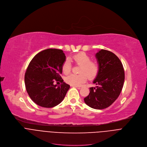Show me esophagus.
Here are the masks:
<instances>
[{
	"mask_svg": "<svg viewBox=\"0 0 147 147\" xmlns=\"http://www.w3.org/2000/svg\"><path fill=\"white\" fill-rule=\"evenodd\" d=\"M75 87H76L77 88H78V89H81V87H82V86H74Z\"/></svg>",
	"mask_w": 147,
	"mask_h": 147,
	"instance_id": "34e87169",
	"label": "esophagus"
}]
</instances>
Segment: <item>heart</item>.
<instances>
[{"mask_svg": "<svg viewBox=\"0 0 147 147\" xmlns=\"http://www.w3.org/2000/svg\"><path fill=\"white\" fill-rule=\"evenodd\" d=\"M72 60L76 64L81 66L80 74H71L66 77L65 81L71 86H79L84 83L88 77L90 79L94 78L98 74L99 67L97 63L91 61V57L84 52H81L74 55ZM62 71L65 74H68L71 69V63L66 60L62 65Z\"/></svg>", "mask_w": 147, "mask_h": 147, "instance_id": "1", "label": "heart"}]
</instances>
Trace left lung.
Segmentation results:
<instances>
[{"instance_id": "8db88e82", "label": "left lung", "mask_w": 147, "mask_h": 147, "mask_svg": "<svg viewBox=\"0 0 147 147\" xmlns=\"http://www.w3.org/2000/svg\"><path fill=\"white\" fill-rule=\"evenodd\" d=\"M95 57L98 65V72L93 83L96 86L90 88L85 103L93 109H103L117 99L123 88L124 71L118 57L112 52L101 49Z\"/></svg>"}]
</instances>
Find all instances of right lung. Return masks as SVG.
Listing matches in <instances>:
<instances>
[{
  "mask_svg": "<svg viewBox=\"0 0 147 147\" xmlns=\"http://www.w3.org/2000/svg\"><path fill=\"white\" fill-rule=\"evenodd\" d=\"M66 59L62 50L48 49L36 54L30 61L25 74V85L30 97L38 105L53 108L65 98L70 86L60 75ZM55 81L62 84L55 85Z\"/></svg>",
  "mask_w": 147,
  "mask_h": 147,
  "instance_id": "1",
  "label": "right lung"
}]
</instances>
